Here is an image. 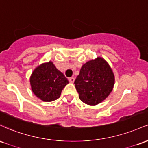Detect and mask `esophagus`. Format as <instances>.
I'll return each instance as SVG.
<instances>
[{"instance_id": "34e87169", "label": "esophagus", "mask_w": 148, "mask_h": 148, "mask_svg": "<svg viewBox=\"0 0 148 148\" xmlns=\"http://www.w3.org/2000/svg\"><path fill=\"white\" fill-rule=\"evenodd\" d=\"M74 81V77H71L69 78V82L71 83V84H73Z\"/></svg>"}]
</instances>
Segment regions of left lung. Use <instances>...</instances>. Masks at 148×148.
Wrapping results in <instances>:
<instances>
[{"instance_id":"1","label":"left lung","mask_w":148,"mask_h":148,"mask_svg":"<svg viewBox=\"0 0 148 148\" xmlns=\"http://www.w3.org/2000/svg\"><path fill=\"white\" fill-rule=\"evenodd\" d=\"M114 82V74L110 66L102 58L98 57L82 66L74 84L83 102L97 105L109 95Z\"/></svg>"}]
</instances>
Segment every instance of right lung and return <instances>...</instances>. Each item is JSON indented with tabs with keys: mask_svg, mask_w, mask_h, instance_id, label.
Returning a JSON list of instances; mask_svg holds the SVG:
<instances>
[{
	"mask_svg": "<svg viewBox=\"0 0 148 148\" xmlns=\"http://www.w3.org/2000/svg\"><path fill=\"white\" fill-rule=\"evenodd\" d=\"M34 94L44 101H52L60 97L61 92L69 81L52 62L37 67L30 79Z\"/></svg>",
	"mask_w": 148,
	"mask_h": 148,
	"instance_id": "right-lung-1",
	"label": "right lung"
}]
</instances>
